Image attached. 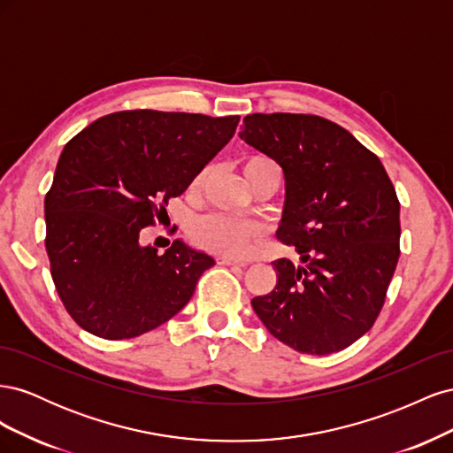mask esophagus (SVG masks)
Returning <instances> with one entry per match:
<instances>
[{
  "label": "esophagus",
  "mask_w": 453,
  "mask_h": 453,
  "mask_svg": "<svg viewBox=\"0 0 453 453\" xmlns=\"http://www.w3.org/2000/svg\"><path fill=\"white\" fill-rule=\"evenodd\" d=\"M219 265H225V266H245L243 260L238 258H232V257H219Z\"/></svg>",
  "instance_id": "34e87169"
}]
</instances>
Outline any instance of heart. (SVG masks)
Instances as JSON below:
<instances>
[{
	"label": "heart",
	"instance_id": "b5f03b06",
	"mask_svg": "<svg viewBox=\"0 0 453 453\" xmlns=\"http://www.w3.org/2000/svg\"><path fill=\"white\" fill-rule=\"evenodd\" d=\"M272 172H280L278 164L265 155H251L243 160V175L250 185ZM205 180V173H200L195 180V188H198ZM263 226L253 219H240L223 213H210L200 217L190 226V238L196 245L213 253L242 257L248 253L251 243L260 236Z\"/></svg>",
	"mask_w": 453,
	"mask_h": 453
}]
</instances>
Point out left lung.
Here are the masks:
<instances>
[{"instance_id":"8db88e82","label":"left lung","mask_w":453,"mask_h":453,"mask_svg":"<svg viewBox=\"0 0 453 453\" xmlns=\"http://www.w3.org/2000/svg\"><path fill=\"white\" fill-rule=\"evenodd\" d=\"M240 138L281 166L276 236L303 263L273 260L276 287L251 300L255 313L300 353L351 346L374 325L401 255V203L386 168L348 130L315 115L253 113Z\"/></svg>"}]
</instances>
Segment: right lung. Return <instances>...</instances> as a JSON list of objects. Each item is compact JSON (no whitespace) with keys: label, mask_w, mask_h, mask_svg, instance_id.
<instances>
[{"label":"right lung","mask_w":453,"mask_h":453,"mask_svg":"<svg viewBox=\"0 0 453 453\" xmlns=\"http://www.w3.org/2000/svg\"><path fill=\"white\" fill-rule=\"evenodd\" d=\"M238 122L135 109L94 120L67 142L45 196V245L58 296L81 328L127 340L185 308L213 257L183 240L160 255L142 243V228L185 193Z\"/></svg>","instance_id":"right-lung-1"}]
</instances>
